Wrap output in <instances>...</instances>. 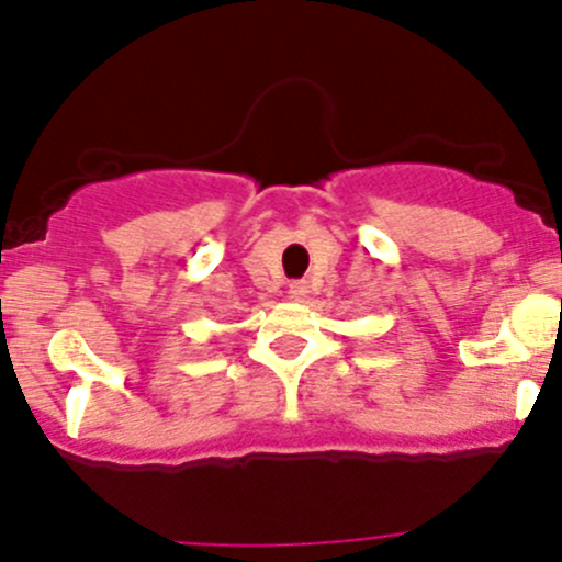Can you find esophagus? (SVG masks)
Returning <instances> with one entry per match:
<instances>
[{"label": "esophagus", "instance_id": "obj_1", "mask_svg": "<svg viewBox=\"0 0 562 562\" xmlns=\"http://www.w3.org/2000/svg\"><path fill=\"white\" fill-rule=\"evenodd\" d=\"M307 282H302V280H296V282H291V285H288V296L293 299V302H304V299H307Z\"/></svg>", "mask_w": 562, "mask_h": 562}]
</instances>
